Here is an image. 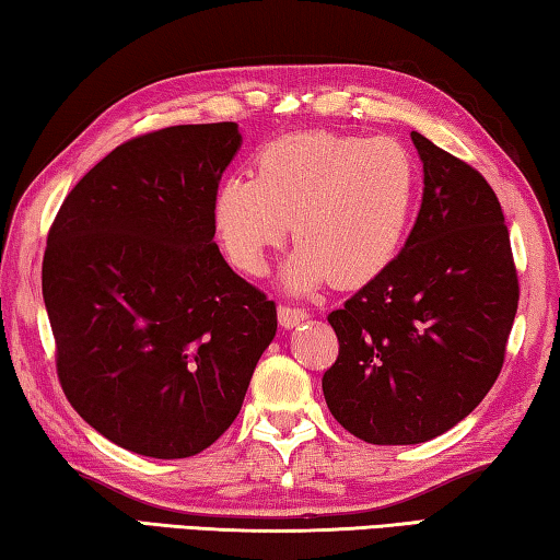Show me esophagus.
I'll list each match as a JSON object with an SVG mask.
<instances>
[{"label":"esophagus","instance_id":"1","mask_svg":"<svg viewBox=\"0 0 560 560\" xmlns=\"http://www.w3.org/2000/svg\"><path fill=\"white\" fill-rule=\"evenodd\" d=\"M308 318V314L303 308H296V306H279V324L281 328H296L299 324H303V320Z\"/></svg>","mask_w":560,"mask_h":560}]
</instances>
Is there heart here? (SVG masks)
Segmentation results:
<instances>
[{"label": "heart", "mask_w": 560, "mask_h": 560, "mask_svg": "<svg viewBox=\"0 0 560 560\" xmlns=\"http://www.w3.org/2000/svg\"><path fill=\"white\" fill-rule=\"evenodd\" d=\"M420 165L395 138L291 132L254 160V177L214 187L212 222L226 257L246 273L267 269L271 249L299 244L283 269L293 291L334 279L360 287L395 259L410 230Z\"/></svg>", "instance_id": "heart-1"}]
</instances>
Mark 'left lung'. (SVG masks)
Instances as JSON below:
<instances>
[{
    "label": "left lung",
    "instance_id": "left-lung-1",
    "mask_svg": "<svg viewBox=\"0 0 560 560\" xmlns=\"http://www.w3.org/2000/svg\"><path fill=\"white\" fill-rule=\"evenodd\" d=\"M422 205L402 252L328 316L338 360L330 415L371 444L440 438L477 407L504 365L518 306L509 230L477 170L420 132Z\"/></svg>",
    "mask_w": 560,
    "mask_h": 560
}]
</instances>
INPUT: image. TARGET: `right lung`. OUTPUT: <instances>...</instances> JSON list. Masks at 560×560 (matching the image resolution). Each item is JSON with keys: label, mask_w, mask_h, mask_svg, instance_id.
<instances>
[{"label": "right lung", "mask_w": 560, "mask_h": 560, "mask_svg": "<svg viewBox=\"0 0 560 560\" xmlns=\"http://www.w3.org/2000/svg\"><path fill=\"white\" fill-rule=\"evenodd\" d=\"M240 148L236 122L128 140L71 189L46 240L63 393L143 457H192L220 440L277 336L273 301L214 244V187Z\"/></svg>", "instance_id": "obj_1"}]
</instances>
